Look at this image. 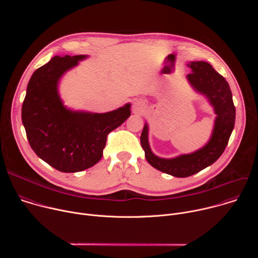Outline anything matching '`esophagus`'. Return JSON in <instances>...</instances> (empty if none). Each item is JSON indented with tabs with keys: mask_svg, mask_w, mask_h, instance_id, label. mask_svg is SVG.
I'll return each instance as SVG.
<instances>
[{
	"mask_svg": "<svg viewBox=\"0 0 258 258\" xmlns=\"http://www.w3.org/2000/svg\"><path fill=\"white\" fill-rule=\"evenodd\" d=\"M143 109H144V103H143V102H141V101H136V102L134 103V105H133V110H134L135 113L141 112Z\"/></svg>",
	"mask_w": 258,
	"mask_h": 258,
	"instance_id": "34e87169",
	"label": "esophagus"
}]
</instances>
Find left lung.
I'll use <instances>...</instances> for the list:
<instances>
[{
	"mask_svg": "<svg viewBox=\"0 0 258 258\" xmlns=\"http://www.w3.org/2000/svg\"><path fill=\"white\" fill-rule=\"evenodd\" d=\"M192 72L187 76L190 84L205 95L217 115L210 141L202 149L172 159L154 155L148 143V125L145 124L141 135V145L145 157L154 168L176 177H187L214 163L222 155L234 130L236 108L230 86L226 79L204 61L191 62Z\"/></svg>",
	"mask_w": 258,
	"mask_h": 258,
	"instance_id": "1",
	"label": "left lung"
}]
</instances>
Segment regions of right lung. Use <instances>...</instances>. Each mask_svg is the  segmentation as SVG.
Instances as JSON below:
<instances>
[{"mask_svg": "<svg viewBox=\"0 0 258 258\" xmlns=\"http://www.w3.org/2000/svg\"><path fill=\"white\" fill-rule=\"evenodd\" d=\"M85 55L55 56L31 76L21 118L31 149L62 172H78L95 165L103 155L107 136L131 115L126 104L107 113L66 109L58 95L59 79Z\"/></svg>", "mask_w": 258, "mask_h": 258, "instance_id": "obj_1", "label": "right lung"}]
</instances>
